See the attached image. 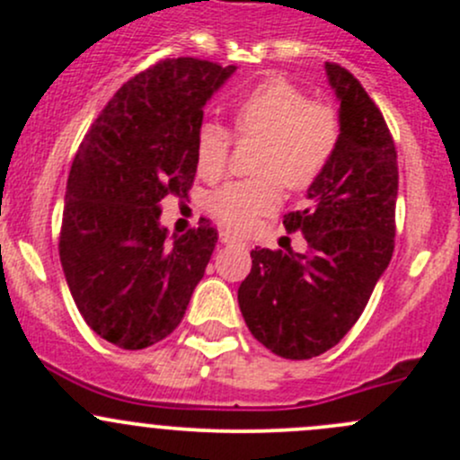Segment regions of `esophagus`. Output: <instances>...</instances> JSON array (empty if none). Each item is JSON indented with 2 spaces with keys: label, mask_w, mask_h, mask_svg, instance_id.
Instances as JSON below:
<instances>
[{
  "label": "esophagus",
  "mask_w": 460,
  "mask_h": 460,
  "mask_svg": "<svg viewBox=\"0 0 460 460\" xmlns=\"http://www.w3.org/2000/svg\"><path fill=\"white\" fill-rule=\"evenodd\" d=\"M220 240H222V243H225V244H244L243 240H240L238 235L231 234V231H222V234H220Z\"/></svg>",
  "instance_id": "esophagus-1"
}]
</instances>
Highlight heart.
<instances>
[{
    "label": "heart",
    "mask_w": 460,
    "mask_h": 460,
    "mask_svg": "<svg viewBox=\"0 0 460 460\" xmlns=\"http://www.w3.org/2000/svg\"><path fill=\"white\" fill-rule=\"evenodd\" d=\"M235 133L262 140L256 171L217 189L208 200L213 216L231 231H249L282 200V182L294 191L309 189L323 175L341 140V119L333 106L309 100L307 91L287 77H267L249 88L234 106ZM231 137L216 122L196 133V166L204 180L225 173Z\"/></svg>",
    "instance_id": "heart-1"
}]
</instances>
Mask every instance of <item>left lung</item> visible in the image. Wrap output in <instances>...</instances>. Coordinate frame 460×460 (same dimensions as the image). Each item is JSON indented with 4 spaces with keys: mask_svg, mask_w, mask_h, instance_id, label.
Returning a JSON list of instances; mask_svg holds the SVG:
<instances>
[{
    "mask_svg": "<svg viewBox=\"0 0 460 460\" xmlns=\"http://www.w3.org/2000/svg\"><path fill=\"white\" fill-rule=\"evenodd\" d=\"M341 111V140L307 191V207L287 213L307 252H252L238 289L244 323L276 356L324 354L356 324L387 269L396 235L398 162L392 133L363 84L347 68L324 64Z\"/></svg>",
    "mask_w": 460,
    "mask_h": 460,
    "instance_id": "1",
    "label": "left lung"
}]
</instances>
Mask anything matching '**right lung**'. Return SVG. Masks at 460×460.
<instances>
[{"label": "right lung", "instance_id": "1", "mask_svg": "<svg viewBox=\"0 0 460 460\" xmlns=\"http://www.w3.org/2000/svg\"><path fill=\"white\" fill-rule=\"evenodd\" d=\"M234 73L196 58L157 62L111 97L73 160L59 260L82 318L115 347L169 336L211 260V222L169 240L160 202L191 189L202 109Z\"/></svg>", "mask_w": 460, "mask_h": 460}]
</instances>
